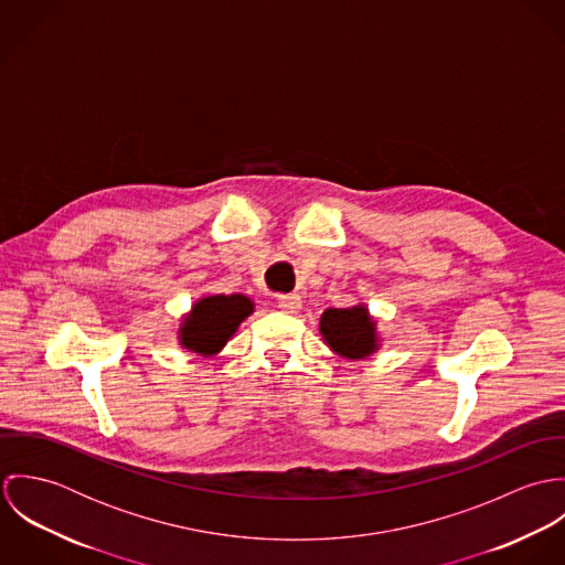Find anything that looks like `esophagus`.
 <instances>
[{
    "instance_id": "obj_1",
    "label": "esophagus",
    "mask_w": 565,
    "mask_h": 565,
    "mask_svg": "<svg viewBox=\"0 0 565 565\" xmlns=\"http://www.w3.org/2000/svg\"><path fill=\"white\" fill-rule=\"evenodd\" d=\"M278 309H282L285 313H298L302 309V298L298 294L278 296Z\"/></svg>"
}]
</instances>
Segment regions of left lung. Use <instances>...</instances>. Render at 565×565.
Listing matches in <instances>:
<instances>
[{
	"label": "left lung",
	"mask_w": 565,
	"mask_h": 565,
	"mask_svg": "<svg viewBox=\"0 0 565 565\" xmlns=\"http://www.w3.org/2000/svg\"><path fill=\"white\" fill-rule=\"evenodd\" d=\"M320 334L337 356L348 361L367 359L383 345L379 322L365 302L348 309H326L320 318Z\"/></svg>",
	"instance_id": "obj_1"
}]
</instances>
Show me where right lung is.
Listing matches in <instances>:
<instances>
[{
    "label": "right lung",
    "instance_id": "add662e5",
    "mask_svg": "<svg viewBox=\"0 0 565 565\" xmlns=\"http://www.w3.org/2000/svg\"><path fill=\"white\" fill-rule=\"evenodd\" d=\"M254 313L252 298L243 294H206L198 298L175 328L178 345L200 356H215Z\"/></svg>",
    "mask_w": 565,
    "mask_h": 565
}]
</instances>
